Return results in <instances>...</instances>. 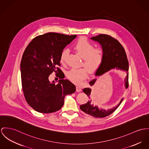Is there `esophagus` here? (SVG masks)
Masks as SVG:
<instances>
[{
    "label": "esophagus",
    "mask_w": 149,
    "mask_h": 149,
    "mask_svg": "<svg viewBox=\"0 0 149 149\" xmlns=\"http://www.w3.org/2000/svg\"><path fill=\"white\" fill-rule=\"evenodd\" d=\"M76 90H77V91L80 92L81 91V88L80 87L77 86V88H76Z\"/></svg>",
    "instance_id": "obj_1"
}]
</instances>
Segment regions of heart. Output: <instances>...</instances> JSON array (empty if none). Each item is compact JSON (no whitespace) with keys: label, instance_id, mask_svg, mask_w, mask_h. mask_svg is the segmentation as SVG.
<instances>
[{"label":"heart","instance_id":"1","mask_svg":"<svg viewBox=\"0 0 149 149\" xmlns=\"http://www.w3.org/2000/svg\"><path fill=\"white\" fill-rule=\"evenodd\" d=\"M78 54L83 58L82 65L86 66L90 72H93L99 69L104 58V50L102 47H94L93 44L86 39H80L74 46ZM68 51L63 49L61 53L60 62L64 64L66 61ZM86 68L71 69L67 73L70 80L77 84H80L86 79L88 70Z\"/></svg>","mask_w":149,"mask_h":149}]
</instances>
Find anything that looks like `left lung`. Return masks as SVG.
Instances as JSON below:
<instances>
[{"instance_id": "obj_1", "label": "left lung", "mask_w": 149, "mask_h": 149, "mask_svg": "<svg viewBox=\"0 0 149 149\" xmlns=\"http://www.w3.org/2000/svg\"><path fill=\"white\" fill-rule=\"evenodd\" d=\"M92 40L99 42L104 50V58L100 67L97 70L95 75L101 76L107 71L113 69H120L126 71L127 72L125 78V84L126 88L129 86V62L124 47L120 42L115 38L108 34H101L92 37ZM96 79H95L90 82V86H93ZM89 97L88 102L80 106V109L84 113L96 118H103L112 114L119 107L123 99L119 104L112 109L105 111L99 108L97 106H94L92 104L91 88H85L83 90Z\"/></svg>"}]
</instances>
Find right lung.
Instances as JSON below:
<instances>
[{"instance_id": "1", "label": "right lung", "mask_w": 149, "mask_h": 149, "mask_svg": "<svg viewBox=\"0 0 149 149\" xmlns=\"http://www.w3.org/2000/svg\"><path fill=\"white\" fill-rule=\"evenodd\" d=\"M77 35L49 32L38 36L26 47L20 63L23 93L28 104L36 111L50 113L59 110L66 95L76 90L70 81L63 79L61 66V53ZM55 72L59 78L56 85L48 80Z\"/></svg>"}]
</instances>
